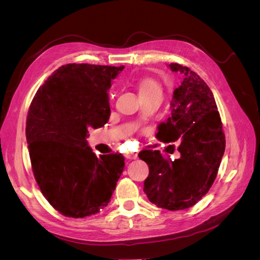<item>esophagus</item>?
Listing matches in <instances>:
<instances>
[{
	"label": "esophagus",
	"mask_w": 260,
	"mask_h": 260,
	"mask_svg": "<svg viewBox=\"0 0 260 260\" xmlns=\"http://www.w3.org/2000/svg\"><path fill=\"white\" fill-rule=\"evenodd\" d=\"M124 156H125V158H128V159H136L137 157H138V154H137V153L127 152V153L124 154Z\"/></svg>",
	"instance_id": "34e87169"
}]
</instances>
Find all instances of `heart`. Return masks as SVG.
Instances as JSON below:
<instances>
[{
    "instance_id": "1",
    "label": "heart",
    "mask_w": 260,
    "mask_h": 260,
    "mask_svg": "<svg viewBox=\"0 0 260 260\" xmlns=\"http://www.w3.org/2000/svg\"><path fill=\"white\" fill-rule=\"evenodd\" d=\"M139 91H140V94L149 93L154 91H160V85L155 79H153V78L146 77L140 81Z\"/></svg>"
}]
</instances>
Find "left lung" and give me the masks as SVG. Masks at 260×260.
<instances>
[{
	"label": "left lung",
	"instance_id": "8db88e82",
	"mask_svg": "<svg viewBox=\"0 0 260 260\" xmlns=\"http://www.w3.org/2000/svg\"><path fill=\"white\" fill-rule=\"evenodd\" d=\"M183 80L174 91L171 116L158 125L165 143L180 140V158L171 160L159 151L144 149L139 157L149 168L143 191L149 202L168 210L194 206L214 183L225 148L221 118L214 94L186 66L171 62ZM160 137H158V135Z\"/></svg>",
	"mask_w": 260,
	"mask_h": 260
}]
</instances>
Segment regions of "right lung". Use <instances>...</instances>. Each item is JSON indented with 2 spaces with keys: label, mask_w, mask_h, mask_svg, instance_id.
<instances>
[{
  "label": "right lung",
  "mask_w": 260,
  "mask_h": 260,
  "mask_svg": "<svg viewBox=\"0 0 260 260\" xmlns=\"http://www.w3.org/2000/svg\"><path fill=\"white\" fill-rule=\"evenodd\" d=\"M123 66L67 64L37 91L26 122L34 176L61 215L83 218L106 207L124 168L121 154L96 155L88 129L111 115L108 90Z\"/></svg>",
  "instance_id": "obj_1"
}]
</instances>
